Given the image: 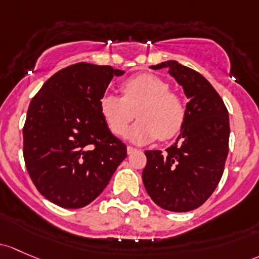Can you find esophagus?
Listing matches in <instances>:
<instances>
[{
  "mask_svg": "<svg viewBox=\"0 0 259 259\" xmlns=\"http://www.w3.org/2000/svg\"><path fill=\"white\" fill-rule=\"evenodd\" d=\"M126 151H127V154L132 155V154H134V152H137V151H138V149L133 148V146H127V148H126Z\"/></svg>",
  "mask_w": 259,
  "mask_h": 259,
  "instance_id": "1",
  "label": "esophagus"
}]
</instances>
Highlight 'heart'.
<instances>
[{"label":"heart","instance_id":"1","mask_svg":"<svg viewBox=\"0 0 259 259\" xmlns=\"http://www.w3.org/2000/svg\"><path fill=\"white\" fill-rule=\"evenodd\" d=\"M121 92L122 98L105 93L99 102L100 113L114 134H125L135 111L139 120L127 132L134 143H149L159 137L167 140L181 130L184 103L161 78L149 73L135 75L122 83Z\"/></svg>","mask_w":259,"mask_h":259}]
</instances>
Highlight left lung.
<instances>
[{
    "mask_svg": "<svg viewBox=\"0 0 259 259\" xmlns=\"http://www.w3.org/2000/svg\"><path fill=\"white\" fill-rule=\"evenodd\" d=\"M151 69H168L189 99L175 144L146 150L143 182L151 200L161 208L187 212L200 207L222 178L228 154L230 118L213 87L196 70L167 61Z\"/></svg>",
    "mask_w": 259,
    "mask_h": 259,
    "instance_id": "8db88e82",
    "label": "left lung"
}]
</instances>
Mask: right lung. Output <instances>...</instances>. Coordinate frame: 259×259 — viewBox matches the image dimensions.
<instances>
[{"mask_svg":"<svg viewBox=\"0 0 259 259\" xmlns=\"http://www.w3.org/2000/svg\"><path fill=\"white\" fill-rule=\"evenodd\" d=\"M124 70L77 63L34 95L23 127V156L37 190L63 208H80L103 192L126 157L99 109L113 77Z\"/></svg>","mask_w":259,"mask_h":259,"instance_id":"obj_1","label":"right lung"}]
</instances>
